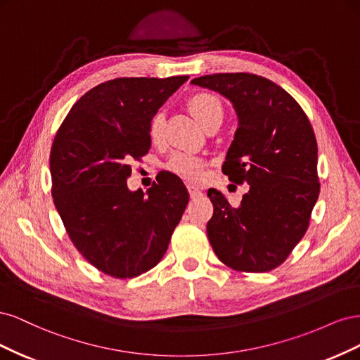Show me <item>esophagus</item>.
<instances>
[{
	"mask_svg": "<svg viewBox=\"0 0 360 360\" xmlns=\"http://www.w3.org/2000/svg\"><path fill=\"white\" fill-rule=\"evenodd\" d=\"M188 191H189L191 198H198V197H201V195H202V191L200 188H197V186H193V184H188Z\"/></svg>",
	"mask_w": 360,
	"mask_h": 360,
	"instance_id": "esophagus-1",
	"label": "esophagus"
}]
</instances>
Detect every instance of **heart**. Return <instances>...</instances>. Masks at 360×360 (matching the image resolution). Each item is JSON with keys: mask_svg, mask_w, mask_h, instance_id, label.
<instances>
[{"mask_svg": "<svg viewBox=\"0 0 360 360\" xmlns=\"http://www.w3.org/2000/svg\"><path fill=\"white\" fill-rule=\"evenodd\" d=\"M188 106L193 117L204 126L209 127L210 124H221L224 120V105L219 97L213 93L200 91L195 93ZM163 130H165V114L156 112L155 117L150 122V138L151 141H160L163 138ZM168 169L172 171L177 176L191 180V181H200L205 177L207 172V162L198 156L191 153H176L169 162Z\"/></svg>", "mask_w": 360, "mask_h": 360, "instance_id": "1", "label": "heart"}]
</instances>
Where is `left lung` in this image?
Here are the masks:
<instances>
[{
  "instance_id": "1",
  "label": "left lung",
  "mask_w": 360,
  "mask_h": 360,
  "mask_svg": "<svg viewBox=\"0 0 360 360\" xmlns=\"http://www.w3.org/2000/svg\"><path fill=\"white\" fill-rule=\"evenodd\" d=\"M234 106L238 127L222 172L249 184L238 207L209 189L210 245L224 264L261 274L281 266L308 230L317 202V139L300 105L279 85L252 73H214L192 79Z\"/></svg>"
}]
</instances>
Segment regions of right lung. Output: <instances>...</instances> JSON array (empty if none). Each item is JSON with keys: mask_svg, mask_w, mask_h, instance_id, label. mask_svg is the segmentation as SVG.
Returning <instances> with one entry per match:
<instances>
[{"mask_svg": "<svg viewBox=\"0 0 360 360\" xmlns=\"http://www.w3.org/2000/svg\"><path fill=\"white\" fill-rule=\"evenodd\" d=\"M188 78L99 84L72 106L53 139V204L75 248L105 275L127 279L153 269L189 202L171 172H162L147 193L127 188L130 162L151 147V118Z\"/></svg>", "mask_w": 360, "mask_h": 360, "instance_id": "add662e5", "label": "right lung"}]
</instances>
